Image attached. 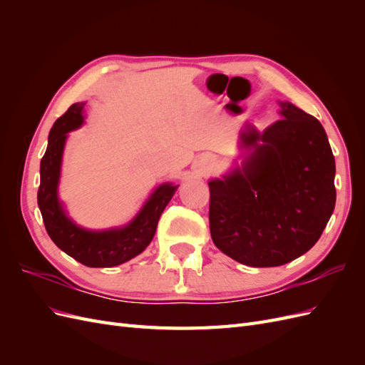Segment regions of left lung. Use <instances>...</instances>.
I'll use <instances>...</instances> for the list:
<instances>
[{
  "label": "left lung",
  "instance_id": "1",
  "mask_svg": "<svg viewBox=\"0 0 365 365\" xmlns=\"http://www.w3.org/2000/svg\"><path fill=\"white\" fill-rule=\"evenodd\" d=\"M279 121L247 123L244 160L208 181L213 244L248 267H280L311 250L334 213L335 158L319 121L279 101Z\"/></svg>",
  "mask_w": 365,
  "mask_h": 365
}]
</instances>
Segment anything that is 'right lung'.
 Returning <instances> with one entry per match:
<instances>
[{
  "label": "right lung",
  "mask_w": 365,
  "mask_h": 365,
  "mask_svg": "<svg viewBox=\"0 0 365 365\" xmlns=\"http://www.w3.org/2000/svg\"><path fill=\"white\" fill-rule=\"evenodd\" d=\"M83 106L85 102L71 105L67 113L54 121L50 130L48 146L41 160L38 205L48 236L63 252L85 267L111 268L146 250L155 236L158 219L178 185L160 184L126 225L108 230H88L77 225L68 217L58 190L65 143L68 132L83 125Z\"/></svg>",
  "instance_id": "obj_1"
}]
</instances>
